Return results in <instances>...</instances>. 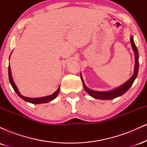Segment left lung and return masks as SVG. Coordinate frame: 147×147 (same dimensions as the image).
Instances as JSON below:
<instances>
[{
    "label": "left lung",
    "instance_id": "obj_1",
    "mask_svg": "<svg viewBox=\"0 0 147 147\" xmlns=\"http://www.w3.org/2000/svg\"><path fill=\"white\" fill-rule=\"evenodd\" d=\"M131 46L134 51L135 53V61H136V64H135V68H134V73L133 75L130 78L127 82H125L124 84L121 85L118 88H116L114 90H110V91H106V92H102V91H96L91 90V89L88 88L84 84L82 76H81V79H82V83H83L84 88L88 93L90 95L91 97L93 98L98 99H103V100H109V99H113L116 98V97H119V96L122 95L124 94L129 89L131 88V86L133 85V82H134L135 79L137 77L138 73V69H139V54H138V50L137 49V47L135 45L134 41H133V37H131Z\"/></svg>",
    "mask_w": 147,
    "mask_h": 147
}]
</instances>
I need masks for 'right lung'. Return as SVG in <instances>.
<instances>
[{
    "instance_id": "right-lung-1",
    "label": "right lung",
    "mask_w": 147,
    "mask_h": 147,
    "mask_svg": "<svg viewBox=\"0 0 147 147\" xmlns=\"http://www.w3.org/2000/svg\"><path fill=\"white\" fill-rule=\"evenodd\" d=\"M8 72H9V82L11 84V86H12L15 92H16V94L21 97V99H23V100H25V102H28L30 103H32V104H43V103H47L50 102V101L53 100L54 99H55L57 97V96L58 95L59 92V89H60V86L59 87V88L57 89L56 92H54L53 94L51 95H48L46 96V97H39V98H30V97H24L21 95V93L18 91L17 87H16V84H14V80L12 79V76H11V68H10V65H9V68H8Z\"/></svg>"
}]
</instances>
